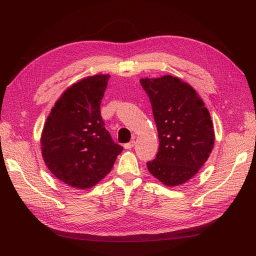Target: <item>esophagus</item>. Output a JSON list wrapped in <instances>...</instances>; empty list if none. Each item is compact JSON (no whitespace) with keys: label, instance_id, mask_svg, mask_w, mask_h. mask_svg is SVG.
Here are the masks:
<instances>
[{"label":"esophagus","instance_id":"34e87169","mask_svg":"<svg viewBox=\"0 0 256 256\" xmlns=\"http://www.w3.org/2000/svg\"><path fill=\"white\" fill-rule=\"evenodd\" d=\"M134 144H136V141L132 140V141H130L129 143H126L125 145H124V147H125V150H131L134 146Z\"/></svg>","mask_w":256,"mask_h":256}]
</instances>
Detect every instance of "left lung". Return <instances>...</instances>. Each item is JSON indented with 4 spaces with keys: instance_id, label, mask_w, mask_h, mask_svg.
Returning a JSON list of instances; mask_svg holds the SVG:
<instances>
[{
    "instance_id": "8db88e82",
    "label": "left lung",
    "mask_w": 256,
    "mask_h": 256,
    "mask_svg": "<svg viewBox=\"0 0 256 256\" xmlns=\"http://www.w3.org/2000/svg\"><path fill=\"white\" fill-rule=\"evenodd\" d=\"M140 83L150 97L159 138L158 154L147 168L164 184L175 187L191 180L214 148L210 115L198 92L176 76Z\"/></svg>"
}]
</instances>
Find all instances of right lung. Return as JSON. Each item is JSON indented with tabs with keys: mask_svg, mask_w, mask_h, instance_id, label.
I'll return each instance as SVG.
<instances>
[{
	"mask_svg": "<svg viewBox=\"0 0 256 256\" xmlns=\"http://www.w3.org/2000/svg\"><path fill=\"white\" fill-rule=\"evenodd\" d=\"M109 74L84 78L68 88L52 108L42 136V154L58 180L88 189L110 173L122 146L104 127L100 104Z\"/></svg>",
	"mask_w": 256,
	"mask_h": 256,
	"instance_id": "right-lung-1",
	"label": "right lung"
}]
</instances>
